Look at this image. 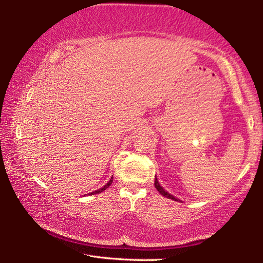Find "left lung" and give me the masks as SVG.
Here are the masks:
<instances>
[{
	"instance_id": "obj_1",
	"label": "left lung",
	"mask_w": 263,
	"mask_h": 263,
	"mask_svg": "<svg viewBox=\"0 0 263 263\" xmlns=\"http://www.w3.org/2000/svg\"><path fill=\"white\" fill-rule=\"evenodd\" d=\"M154 185H155V188H157V190L159 191L160 194H161L162 196H164V197H167V198H171V199H173V201H177V198L176 197H174V196L173 195H171V194H168L166 190H164L161 185L159 184V182H158V179H157V176H155V181H154Z\"/></svg>"
}]
</instances>
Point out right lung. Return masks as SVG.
Returning <instances> with one entry per match:
<instances>
[{
  "instance_id": "obj_1",
  "label": "right lung",
  "mask_w": 263,
  "mask_h": 263,
  "mask_svg": "<svg viewBox=\"0 0 263 263\" xmlns=\"http://www.w3.org/2000/svg\"><path fill=\"white\" fill-rule=\"evenodd\" d=\"M112 181H114V179H112V177H111L110 181H109L108 183H106L104 186H102L101 189H99V190H95L94 193H90V194H89V195H95V194H100V193H102V191H104L106 188H109V186L111 185V183H112Z\"/></svg>"
}]
</instances>
